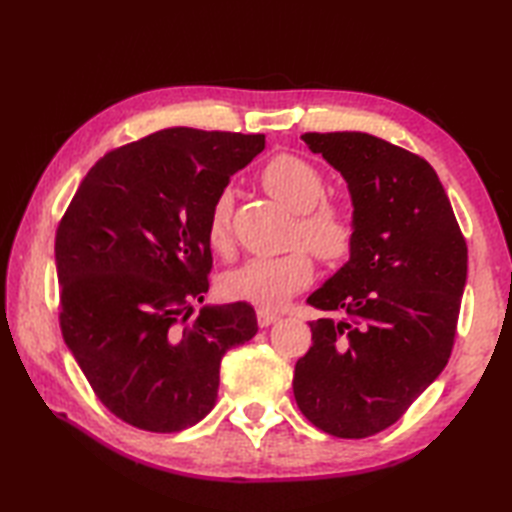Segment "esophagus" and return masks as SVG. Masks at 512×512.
<instances>
[{
  "label": "esophagus",
  "mask_w": 512,
  "mask_h": 512,
  "mask_svg": "<svg viewBox=\"0 0 512 512\" xmlns=\"http://www.w3.org/2000/svg\"><path fill=\"white\" fill-rule=\"evenodd\" d=\"M279 319H281V314H277V312H273V310H268V308H259V310H257V323H259V328H268V325L277 323Z\"/></svg>",
  "instance_id": "34e87169"
}]
</instances>
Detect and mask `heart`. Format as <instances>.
<instances>
[{"instance_id":"heart-1","label":"heart","mask_w":512,"mask_h":512,"mask_svg":"<svg viewBox=\"0 0 512 512\" xmlns=\"http://www.w3.org/2000/svg\"><path fill=\"white\" fill-rule=\"evenodd\" d=\"M264 189L299 213L297 239H303L325 262H339L350 255L356 239V222L350 206L325 200V178L317 165L297 154H277L259 171ZM231 195L222 193L211 206L206 222V242L217 253L231 246ZM314 262L306 248H295L273 257H253L222 277V295L248 301L259 308H277L310 286Z\"/></svg>"}]
</instances>
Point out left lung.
<instances>
[{
  "instance_id": "1",
  "label": "left lung",
  "mask_w": 512,
  "mask_h": 512,
  "mask_svg": "<svg viewBox=\"0 0 512 512\" xmlns=\"http://www.w3.org/2000/svg\"><path fill=\"white\" fill-rule=\"evenodd\" d=\"M301 138L345 178L356 239L343 268L308 297L325 317L310 323L292 389L314 427L369 438L449 363L469 255L427 160L363 132Z\"/></svg>"
}]
</instances>
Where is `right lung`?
Wrapping results in <instances>:
<instances>
[{"mask_svg": "<svg viewBox=\"0 0 512 512\" xmlns=\"http://www.w3.org/2000/svg\"><path fill=\"white\" fill-rule=\"evenodd\" d=\"M264 134L169 127L105 154L54 239L59 323L94 394L132 427L173 433L209 413L220 363L257 334L244 301L204 306L211 206Z\"/></svg>", "mask_w": 512, "mask_h": 512, "instance_id": "obj_1", "label": "right lung"}]
</instances>
